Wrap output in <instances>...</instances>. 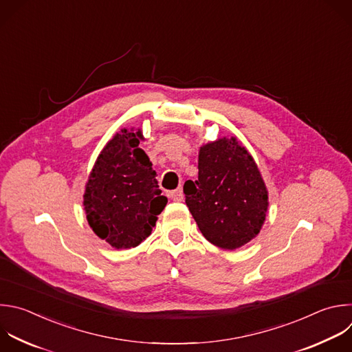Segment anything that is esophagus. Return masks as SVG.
<instances>
[{"instance_id":"esophagus-1","label":"esophagus","mask_w":352,"mask_h":352,"mask_svg":"<svg viewBox=\"0 0 352 352\" xmlns=\"http://www.w3.org/2000/svg\"><path fill=\"white\" fill-rule=\"evenodd\" d=\"M170 197H171L173 200H175V201H181V200L184 199V192H182V189L178 188V189L170 192Z\"/></svg>"}]
</instances>
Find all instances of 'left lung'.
I'll list each match as a JSON object with an SVG mask.
<instances>
[{
	"instance_id": "obj_1",
	"label": "left lung",
	"mask_w": 352,
	"mask_h": 352,
	"mask_svg": "<svg viewBox=\"0 0 352 352\" xmlns=\"http://www.w3.org/2000/svg\"><path fill=\"white\" fill-rule=\"evenodd\" d=\"M184 193L203 236L221 249L246 245L265 221L267 188L253 157L235 138L200 148L199 177L185 182Z\"/></svg>"
}]
</instances>
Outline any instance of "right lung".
<instances>
[{"instance_id":"right-lung-1","label":"right lung","mask_w":352,"mask_h":352,"mask_svg":"<svg viewBox=\"0 0 352 352\" xmlns=\"http://www.w3.org/2000/svg\"><path fill=\"white\" fill-rule=\"evenodd\" d=\"M141 137L117 134L98 156L84 193L89 226L116 249L145 241L167 204L149 157L138 148Z\"/></svg>"}]
</instances>
